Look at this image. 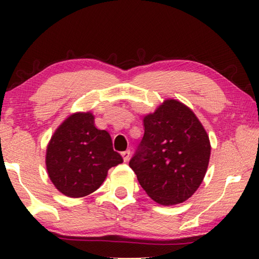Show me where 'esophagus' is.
Returning a JSON list of instances; mask_svg holds the SVG:
<instances>
[{
    "label": "esophagus",
    "instance_id": "esophagus-1",
    "mask_svg": "<svg viewBox=\"0 0 259 259\" xmlns=\"http://www.w3.org/2000/svg\"><path fill=\"white\" fill-rule=\"evenodd\" d=\"M121 155H122V157H123V161L124 162H126L129 160V157H130V151H124V152H122L121 153Z\"/></svg>",
    "mask_w": 259,
    "mask_h": 259
}]
</instances>
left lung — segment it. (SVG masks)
<instances>
[{"instance_id":"8db88e82","label":"left lung","mask_w":259,"mask_h":259,"mask_svg":"<svg viewBox=\"0 0 259 259\" xmlns=\"http://www.w3.org/2000/svg\"><path fill=\"white\" fill-rule=\"evenodd\" d=\"M144 128L130 168L155 202H184L194 194L207 172L211 147L203 125L185 105L166 99L144 117Z\"/></svg>"}]
</instances>
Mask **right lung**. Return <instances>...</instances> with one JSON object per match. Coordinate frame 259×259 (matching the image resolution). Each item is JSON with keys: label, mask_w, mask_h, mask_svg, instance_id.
<instances>
[{"label": "right lung", "mask_w": 259, "mask_h": 259, "mask_svg": "<svg viewBox=\"0 0 259 259\" xmlns=\"http://www.w3.org/2000/svg\"><path fill=\"white\" fill-rule=\"evenodd\" d=\"M90 112L68 116L47 148L48 175L57 190L69 198H82L102 185L112 166L123 162L113 150L107 131L95 126Z\"/></svg>", "instance_id": "add662e5"}]
</instances>
